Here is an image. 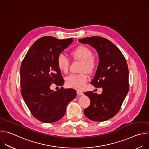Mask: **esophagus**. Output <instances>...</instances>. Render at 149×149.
Wrapping results in <instances>:
<instances>
[{
	"instance_id": "obj_1",
	"label": "esophagus",
	"mask_w": 149,
	"mask_h": 149,
	"mask_svg": "<svg viewBox=\"0 0 149 149\" xmlns=\"http://www.w3.org/2000/svg\"><path fill=\"white\" fill-rule=\"evenodd\" d=\"M77 94L79 95H84V93L82 91H79V90H77Z\"/></svg>"
}]
</instances>
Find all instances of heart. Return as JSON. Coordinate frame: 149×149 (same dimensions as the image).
Segmentation results:
<instances>
[{
	"mask_svg": "<svg viewBox=\"0 0 149 149\" xmlns=\"http://www.w3.org/2000/svg\"><path fill=\"white\" fill-rule=\"evenodd\" d=\"M71 56L82 61L80 71L78 74H71L65 79L66 86L70 88L81 90L87 82L88 77L87 72L92 73L96 67V61L93 58V52L91 49L84 45H79L74 49L70 52ZM70 61L63 54H59L56 58V65L59 70L63 73L68 72Z\"/></svg>",
	"mask_w": 149,
	"mask_h": 149,
	"instance_id": "obj_1",
	"label": "heart"
}]
</instances>
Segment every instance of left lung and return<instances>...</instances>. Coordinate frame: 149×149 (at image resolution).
Instances as JSON below:
<instances>
[{
    "label": "left lung",
    "mask_w": 149,
    "mask_h": 149,
    "mask_svg": "<svg viewBox=\"0 0 149 149\" xmlns=\"http://www.w3.org/2000/svg\"><path fill=\"white\" fill-rule=\"evenodd\" d=\"M82 44L94 48L99 56L98 65L91 83L95 87H102L101 94L85 92L90 105L84 110V114L94 121H104L115 116L129 92V69L120 50L107 39L91 36L79 39Z\"/></svg>",
    "instance_id": "8db88e82"
}]
</instances>
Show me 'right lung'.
<instances>
[{"mask_svg":"<svg viewBox=\"0 0 149 149\" xmlns=\"http://www.w3.org/2000/svg\"><path fill=\"white\" fill-rule=\"evenodd\" d=\"M72 42V38L42 37L34 42L21 63V94L32 116L43 123L62 118L68 104L77 95L74 89H50L52 83L59 86L63 84L56 58Z\"/></svg>","mask_w":149,"mask_h":149,"instance_id":"add662e5","label":"right lung"}]
</instances>
